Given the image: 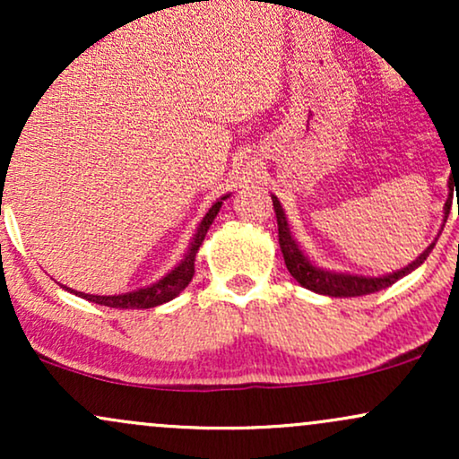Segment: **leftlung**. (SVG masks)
Masks as SVG:
<instances>
[{"instance_id":"1","label":"left lung","mask_w":459,"mask_h":459,"mask_svg":"<svg viewBox=\"0 0 459 459\" xmlns=\"http://www.w3.org/2000/svg\"><path fill=\"white\" fill-rule=\"evenodd\" d=\"M272 203H273V212H276V222H278V241H281V250H282L284 263H287L289 273H291V276L296 278L302 287H307L315 293H321V296L356 298V296H368V293H376V291H380V289L391 287L393 282H397L399 278L405 276V273L416 270L420 263L428 259L431 247L436 246V244H431L428 250H425L419 259L410 263L408 267L388 273V276H382V278H365V276H350V273L324 272V270H317V267L310 265V261L302 255V250H299L296 241H293L291 233H289L287 218H284V212H282L281 203H278L276 196H272ZM449 209H451V204L446 203L445 204V218H449Z\"/></svg>"}]
</instances>
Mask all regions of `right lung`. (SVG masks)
Returning a JSON list of instances; mask_svg holds the SVG:
<instances>
[{
  "instance_id": "1",
  "label": "right lung",
  "mask_w": 459,
  "mask_h": 459,
  "mask_svg": "<svg viewBox=\"0 0 459 459\" xmlns=\"http://www.w3.org/2000/svg\"><path fill=\"white\" fill-rule=\"evenodd\" d=\"M226 198L229 196H224L222 200ZM222 200H218V203H215L207 212V215L203 218V222L198 226V233L194 235L192 246H189L186 259L178 263L175 270L168 273L166 278H161L160 282L151 284V287L146 289H138V291L123 293V296H88V293H75V296L88 299V302L101 304V307H109V308H152V307H160L163 302H170V299L177 298L178 293L187 287L189 281H192L196 252L200 244L204 241V235H207L213 218L218 215L220 207H222Z\"/></svg>"
}]
</instances>
